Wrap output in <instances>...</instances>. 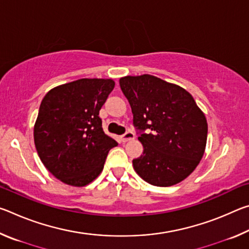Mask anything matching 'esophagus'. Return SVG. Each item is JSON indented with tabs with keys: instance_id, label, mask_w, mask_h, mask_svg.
Returning a JSON list of instances; mask_svg holds the SVG:
<instances>
[{
	"instance_id": "obj_1",
	"label": "esophagus",
	"mask_w": 249,
	"mask_h": 249,
	"mask_svg": "<svg viewBox=\"0 0 249 249\" xmlns=\"http://www.w3.org/2000/svg\"><path fill=\"white\" fill-rule=\"evenodd\" d=\"M134 138H135V134L133 132H130V130H127V132H126L124 135H122V136H121V140H122V142H123L132 141V140H134Z\"/></svg>"
}]
</instances>
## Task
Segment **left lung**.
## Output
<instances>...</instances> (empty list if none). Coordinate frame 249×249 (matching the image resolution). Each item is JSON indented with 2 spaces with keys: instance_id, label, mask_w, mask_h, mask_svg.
Returning a JSON list of instances; mask_svg holds the SVG:
<instances>
[{
  "instance_id": "left-lung-1",
  "label": "left lung",
  "mask_w": 249,
  "mask_h": 249,
  "mask_svg": "<svg viewBox=\"0 0 249 249\" xmlns=\"http://www.w3.org/2000/svg\"><path fill=\"white\" fill-rule=\"evenodd\" d=\"M120 86L144 146L133 160L135 171L157 187L184 180L203 157L208 137L206 119L195 99L183 88L150 74L121 78Z\"/></svg>"
}]
</instances>
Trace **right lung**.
<instances>
[{
	"label": "right lung",
	"instance_id": "1",
	"mask_svg": "<svg viewBox=\"0 0 249 249\" xmlns=\"http://www.w3.org/2000/svg\"><path fill=\"white\" fill-rule=\"evenodd\" d=\"M112 79H80L50 90L39 107L34 141L44 166L64 183L83 187L104 167L116 141L103 132L99 112Z\"/></svg>",
	"mask_w": 249,
	"mask_h": 249
}]
</instances>
